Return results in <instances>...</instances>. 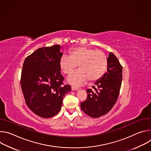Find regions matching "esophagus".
<instances>
[{
	"instance_id": "esophagus-1",
	"label": "esophagus",
	"mask_w": 151,
	"mask_h": 151,
	"mask_svg": "<svg viewBox=\"0 0 151 151\" xmlns=\"http://www.w3.org/2000/svg\"><path fill=\"white\" fill-rule=\"evenodd\" d=\"M79 90V88H78V87H74V86H72V91H74V90Z\"/></svg>"
}]
</instances>
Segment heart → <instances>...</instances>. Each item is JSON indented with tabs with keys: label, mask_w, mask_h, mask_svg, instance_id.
Segmentation results:
<instances>
[{
	"label": "heart",
	"mask_w": 151,
	"mask_h": 151,
	"mask_svg": "<svg viewBox=\"0 0 151 151\" xmlns=\"http://www.w3.org/2000/svg\"><path fill=\"white\" fill-rule=\"evenodd\" d=\"M107 57L101 51L87 47H78L70 53L64 54L60 60L59 65L62 72L70 74L79 66V70L68 78V82L74 85H81L88 80L95 82L100 79L106 72Z\"/></svg>",
	"instance_id": "1"
}]
</instances>
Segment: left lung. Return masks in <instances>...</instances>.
I'll return each mask as SVG.
<instances>
[{
  "instance_id": "left-lung-1",
  "label": "left lung",
  "mask_w": 151,
  "mask_h": 151,
  "mask_svg": "<svg viewBox=\"0 0 151 151\" xmlns=\"http://www.w3.org/2000/svg\"><path fill=\"white\" fill-rule=\"evenodd\" d=\"M107 71L95 82V91L87 90V100L81 103L83 112L92 118H99L108 113L119 94L122 79V67L117 57L110 52L107 58Z\"/></svg>"
}]
</instances>
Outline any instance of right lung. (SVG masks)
I'll return each mask as SVG.
<instances>
[{"label":"right lung","mask_w":151,"mask_h":151,"mask_svg":"<svg viewBox=\"0 0 151 151\" xmlns=\"http://www.w3.org/2000/svg\"><path fill=\"white\" fill-rule=\"evenodd\" d=\"M59 45L42 47L27 57L21 72V87L26 103L37 115L51 118L60 111L63 97L71 91L62 85L64 77L59 62L63 53Z\"/></svg>","instance_id":"obj_1"}]
</instances>
